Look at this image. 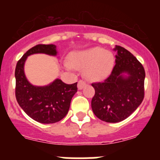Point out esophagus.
<instances>
[{"label": "esophagus", "instance_id": "esophagus-1", "mask_svg": "<svg viewBox=\"0 0 160 160\" xmlns=\"http://www.w3.org/2000/svg\"><path fill=\"white\" fill-rule=\"evenodd\" d=\"M86 85H87V83H85L83 80H79V81H78V89L79 90H82L83 88H84L85 86H86Z\"/></svg>", "mask_w": 160, "mask_h": 160}]
</instances>
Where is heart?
<instances>
[{
	"label": "heart",
	"instance_id": "b5f03b06",
	"mask_svg": "<svg viewBox=\"0 0 160 160\" xmlns=\"http://www.w3.org/2000/svg\"><path fill=\"white\" fill-rule=\"evenodd\" d=\"M114 61L112 53L101 47L75 52L69 58L70 67L83 70L85 77L92 81H99L105 78L112 69Z\"/></svg>",
	"mask_w": 160,
	"mask_h": 160
}]
</instances>
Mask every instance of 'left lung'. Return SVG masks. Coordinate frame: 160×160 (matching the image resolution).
I'll list each match as a JSON object with an SVG mask.
<instances>
[{"label":"left lung","mask_w":160,"mask_h":160,"mask_svg":"<svg viewBox=\"0 0 160 160\" xmlns=\"http://www.w3.org/2000/svg\"><path fill=\"white\" fill-rule=\"evenodd\" d=\"M115 65L103 82L93 83L95 94L91 108L101 120L110 123L122 122L142 102L146 72L141 62L125 48L116 46ZM129 76L125 77L123 73Z\"/></svg>","instance_id":"obj_1"}]
</instances>
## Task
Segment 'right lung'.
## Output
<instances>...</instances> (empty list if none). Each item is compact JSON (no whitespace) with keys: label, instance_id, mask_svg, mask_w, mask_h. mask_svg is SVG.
<instances>
[{"label":"right lung","instance_id":"add662e5","mask_svg":"<svg viewBox=\"0 0 160 160\" xmlns=\"http://www.w3.org/2000/svg\"><path fill=\"white\" fill-rule=\"evenodd\" d=\"M35 53L56 56L55 45L38 44L28 49L18 61L15 68V97L23 111L33 120L43 124L55 123L62 120L68 113L72 98L77 91V82L67 84L61 80L45 87L32 85L24 72L27 57Z\"/></svg>","mask_w":160,"mask_h":160}]
</instances>
